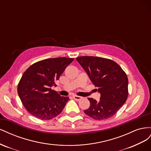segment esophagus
Listing matches in <instances>:
<instances>
[{"instance_id":"34e87169","label":"esophagus","mask_w":151,"mask_h":151,"mask_svg":"<svg viewBox=\"0 0 151 151\" xmlns=\"http://www.w3.org/2000/svg\"><path fill=\"white\" fill-rule=\"evenodd\" d=\"M72 97L74 99H76V101H79V100H81L82 98H83V97L79 96H77V95H73Z\"/></svg>"}]
</instances>
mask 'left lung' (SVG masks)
Wrapping results in <instances>:
<instances>
[{"label": "left lung", "instance_id": "8db88e82", "mask_svg": "<svg viewBox=\"0 0 151 151\" xmlns=\"http://www.w3.org/2000/svg\"><path fill=\"white\" fill-rule=\"evenodd\" d=\"M76 60L88 74L101 94L99 101L88 98L90 106L84 110L94 120L107 119L115 115L128 97V78L120 66L108 58L79 57Z\"/></svg>", "mask_w": 151, "mask_h": 151}]
</instances>
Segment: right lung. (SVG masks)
I'll list each match as a JSON object with an SVG mask.
<instances>
[{"label":"right lung","instance_id":"add662e5","mask_svg":"<svg viewBox=\"0 0 151 151\" xmlns=\"http://www.w3.org/2000/svg\"><path fill=\"white\" fill-rule=\"evenodd\" d=\"M74 58H48L31 65L17 86L21 101L31 115L40 120H50L60 115L69 99L52 89L56 86L65 68Z\"/></svg>","mask_w":151,"mask_h":151}]
</instances>
